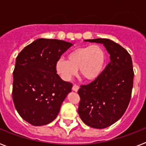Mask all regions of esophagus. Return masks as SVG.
<instances>
[{
  "label": "esophagus",
  "mask_w": 146,
  "mask_h": 146,
  "mask_svg": "<svg viewBox=\"0 0 146 146\" xmlns=\"http://www.w3.org/2000/svg\"><path fill=\"white\" fill-rule=\"evenodd\" d=\"M72 90L74 91H76L77 92L78 90H79V86H77V85H74V86H72Z\"/></svg>",
  "instance_id": "esophagus-1"
}]
</instances>
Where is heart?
Masks as SVG:
<instances>
[{"instance_id":"heart-1","label":"heart","mask_w":146,"mask_h":146,"mask_svg":"<svg viewBox=\"0 0 146 146\" xmlns=\"http://www.w3.org/2000/svg\"><path fill=\"white\" fill-rule=\"evenodd\" d=\"M106 61L104 49L97 44L76 48L67 55V60L60 58L55 64L56 71L65 81H69L77 74L86 80H94L102 72Z\"/></svg>"}]
</instances>
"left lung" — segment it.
Wrapping results in <instances>:
<instances>
[{
    "mask_svg": "<svg viewBox=\"0 0 146 146\" xmlns=\"http://www.w3.org/2000/svg\"><path fill=\"white\" fill-rule=\"evenodd\" d=\"M85 41L103 44L110 55V62L99 77L78 90L81 120L92 128L104 129L119 120L129 104L134 79L132 60L129 53L112 40Z\"/></svg>",
    "mask_w": 146,
    "mask_h": 146,
    "instance_id": "8db88e82",
    "label": "left lung"
}]
</instances>
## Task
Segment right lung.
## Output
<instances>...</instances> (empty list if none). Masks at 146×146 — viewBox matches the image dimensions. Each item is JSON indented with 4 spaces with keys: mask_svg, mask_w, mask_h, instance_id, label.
<instances>
[{
    "mask_svg": "<svg viewBox=\"0 0 146 146\" xmlns=\"http://www.w3.org/2000/svg\"><path fill=\"white\" fill-rule=\"evenodd\" d=\"M63 40L38 38L19 53L13 72V102L20 116L33 126L55 120L72 84L56 73L55 64L72 46Z\"/></svg>",
    "mask_w": 146,
    "mask_h": 146,
    "instance_id": "1",
    "label": "right lung"
}]
</instances>
